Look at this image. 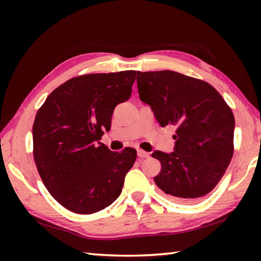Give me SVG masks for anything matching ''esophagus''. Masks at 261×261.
<instances>
[{
	"mask_svg": "<svg viewBox=\"0 0 261 261\" xmlns=\"http://www.w3.org/2000/svg\"><path fill=\"white\" fill-rule=\"evenodd\" d=\"M137 154H138V158L139 159H145V158H148L149 156V154L147 152L143 151V149H138V151H137Z\"/></svg>",
	"mask_w": 261,
	"mask_h": 261,
	"instance_id": "esophagus-1",
	"label": "esophagus"
}]
</instances>
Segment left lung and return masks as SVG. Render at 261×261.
I'll list each match as a JSON object with an SVG mask.
<instances>
[{
	"mask_svg": "<svg viewBox=\"0 0 261 261\" xmlns=\"http://www.w3.org/2000/svg\"><path fill=\"white\" fill-rule=\"evenodd\" d=\"M137 86L160 125L177 127L174 152L152 153L161 162L154 182L176 200H198L216 187L230 163L231 109L208 83L170 70L138 71Z\"/></svg>",
	"mask_w": 261,
	"mask_h": 261,
	"instance_id": "1",
	"label": "left lung"
}]
</instances>
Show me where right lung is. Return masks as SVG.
<instances>
[{
	"label": "right lung",
	"instance_id": "right-lung-1",
	"mask_svg": "<svg viewBox=\"0 0 261 261\" xmlns=\"http://www.w3.org/2000/svg\"><path fill=\"white\" fill-rule=\"evenodd\" d=\"M137 72L71 78L38 110L32 131L35 165L48 191L67 210L92 214L120 197L137 151L113 152L99 140L110 129L115 107L131 96Z\"/></svg>",
	"mask_w": 261,
	"mask_h": 261
}]
</instances>
